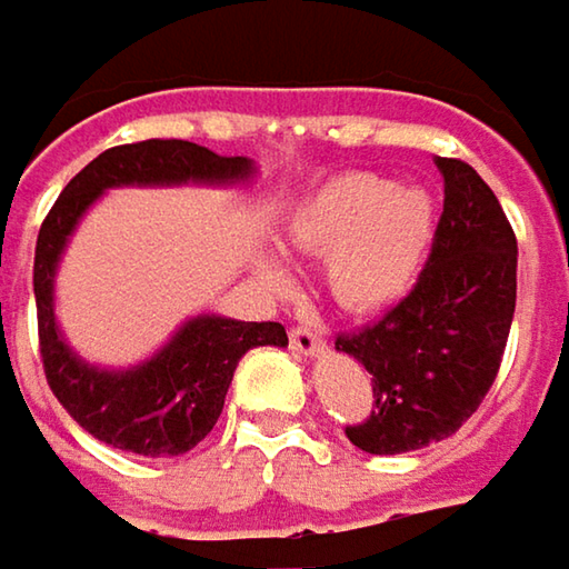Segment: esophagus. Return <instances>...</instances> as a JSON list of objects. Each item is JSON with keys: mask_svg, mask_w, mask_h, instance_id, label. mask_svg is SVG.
<instances>
[{"mask_svg": "<svg viewBox=\"0 0 569 569\" xmlns=\"http://www.w3.org/2000/svg\"><path fill=\"white\" fill-rule=\"evenodd\" d=\"M289 345L299 355H319L322 351V338H319V332H312L309 326H292L289 329Z\"/></svg>", "mask_w": 569, "mask_h": 569, "instance_id": "34e87169", "label": "esophagus"}]
</instances>
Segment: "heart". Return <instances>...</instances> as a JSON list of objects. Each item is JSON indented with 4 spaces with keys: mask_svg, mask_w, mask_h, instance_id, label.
Here are the masks:
<instances>
[{
    "mask_svg": "<svg viewBox=\"0 0 569 569\" xmlns=\"http://www.w3.org/2000/svg\"><path fill=\"white\" fill-rule=\"evenodd\" d=\"M437 198L423 184H393L371 172L326 181L286 221L296 250L329 253L326 283L348 312H381L400 302L437 243ZM270 286H286L280 260H263Z\"/></svg>",
    "mask_w": 569,
    "mask_h": 569,
    "instance_id": "1",
    "label": "heart"
}]
</instances>
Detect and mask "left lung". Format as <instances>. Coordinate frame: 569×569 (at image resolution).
Here are the masks:
<instances>
[{
  "instance_id": "8db88e82",
  "label": "left lung",
  "mask_w": 569,
  "mask_h": 569,
  "mask_svg": "<svg viewBox=\"0 0 569 569\" xmlns=\"http://www.w3.org/2000/svg\"><path fill=\"white\" fill-rule=\"evenodd\" d=\"M442 214L417 286L338 351L371 375V413L345 437L375 456L452 437L495 385L518 292V240L486 181L462 159H437Z\"/></svg>"
}]
</instances>
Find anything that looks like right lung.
<instances>
[{
    "label": "right lung",
    "instance_id": "1",
    "mask_svg": "<svg viewBox=\"0 0 569 569\" xmlns=\"http://www.w3.org/2000/svg\"><path fill=\"white\" fill-rule=\"evenodd\" d=\"M250 172L253 162L243 156H218L184 139H146L100 152L58 194L34 243L38 345L48 388L90 437L136 456H181L214 430L237 361L257 345L283 348L289 338L280 322L198 316L130 371L80 361L54 322V270L80 214L117 184H224L250 179Z\"/></svg>",
    "mask_w": 569,
    "mask_h": 569
}]
</instances>
